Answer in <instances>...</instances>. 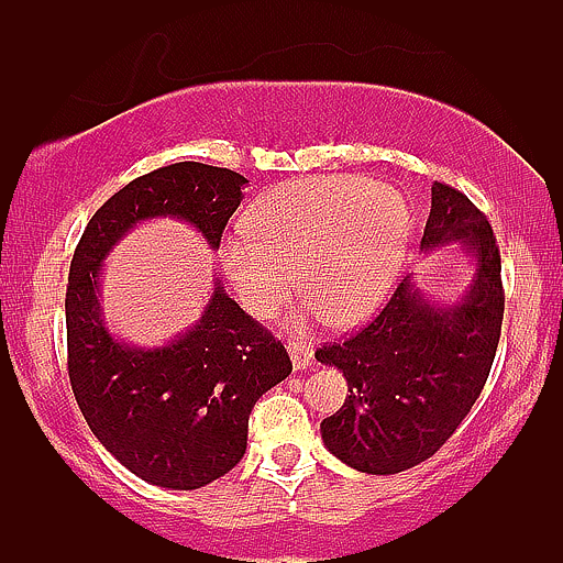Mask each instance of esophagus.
<instances>
[{
    "instance_id": "34e87169",
    "label": "esophagus",
    "mask_w": 563,
    "mask_h": 563,
    "mask_svg": "<svg viewBox=\"0 0 563 563\" xmlns=\"http://www.w3.org/2000/svg\"><path fill=\"white\" fill-rule=\"evenodd\" d=\"M288 355H290V360H294L296 371H306L311 365V360H313V350L303 342H290L288 344Z\"/></svg>"
}]
</instances>
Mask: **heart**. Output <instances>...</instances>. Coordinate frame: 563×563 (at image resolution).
<instances>
[{"instance_id":"b5f03b06","label":"heart","mask_w":563,"mask_h":563,"mask_svg":"<svg viewBox=\"0 0 563 563\" xmlns=\"http://www.w3.org/2000/svg\"><path fill=\"white\" fill-rule=\"evenodd\" d=\"M221 239L219 257L236 301L269 317L296 288L336 327L371 319L391 294L409 244L407 200L355 175L294 179Z\"/></svg>"}]
</instances>
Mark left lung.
Masks as SVG:
<instances>
[{
  "instance_id": "left-lung-1",
  "label": "left lung",
  "mask_w": 563,
  "mask_h": 563,
  "mask_svg": "<svg viewBox=\"0 0 563 563\" xmlns=\"http://www.w3.org/2000/svg\"><path fill=\"white\" fill-rule=\"evenodd\" d=\"M448 244L474 265L459 301H432L409 275L363 332L317 350L350 388L342 409L321 422V440L363 474H399L438 453L489 378L505 313L499 250L466 195L434 183L419 250Z\"/></svg>"
}]
</instances>
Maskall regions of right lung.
I'll list each match as a JSON object with an SVG mask.
<instances>
[{
  "mask_svg": "<svg viewBox=\"0 0 563 563\" xmlns=\"http://www.w3.org/2000/svg\"><path fill=\"white\" fill-rule=\"evenodd\" d=\"M250 179L179 162L133 179L89 219L66 286L69 380L89 430L131 474L200 489L242 461L257 399L290 376L286 347L239 309L216 277L206 311L175 340L139 347L108 329L104 257L139 223L177 219L219 250Z\"/></svg>",
  "mask_w": 563,
  "mask_h": 563,
  "instance_id": "obj_1",
  "label": "right lung"
}]
</instances>
